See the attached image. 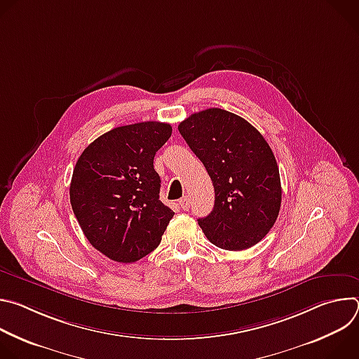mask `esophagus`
Returning a JSON list of instances; mask_svg holds the SVG:
<instances>
[{
    "label": "esophagus",
    "mask_w": 359,
    "mask_h": 359,
    "mask_svg": "<svg viewBox=\"0 0 359 359\" xmlns=\"http://www.w3.org/2000/svg\"><path fill=\"white\" fill-rule=\"evenodd\" d=\"M179 204H180V208H182L184 212H187V210L190 209V198H189L187 196H184V197H182V198L179 200Z\"/></svg>",
    "instance_id": "obj_1"
}]
</instances>
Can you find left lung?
Segmentation results:
<instances>
[{"instance_id": "obj_1", "label": "left lung", "mask_w": 359, "mask_h": 359, "mask_svg": "<svg viewBox=\"0 0 359 359\" xmlns=\"http://www.w3.org/2000/svg\"><path fill=\"white\" fill-rule=\"evenodd\" d=\"M179 132L206 168L215 186V208L198 226L215 245L240 251L274 226L281 182L274 153L245 119L219 108L190 115Z\"/></svg>"}]
</instances>
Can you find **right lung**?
<instances>
[{
    "mask_svg": "<svg viewBox=\"0 0 359 359\" xmlns=\"http://www.w3.org/2000/svg\"><path fill=\"white\" fill-rule=\"evenodd\" d=\"M172 126L139 122L95 139L79 156L69 187L74 215L88 241L108 259L135 263L155 250L175 212L159 200L156 151Z\"/></svg>",
    "mask_w": 359,
    "mask_h": 359,
    "instance_id": "right-lung-1",
    "label": "right lung"
}]
</instances>
